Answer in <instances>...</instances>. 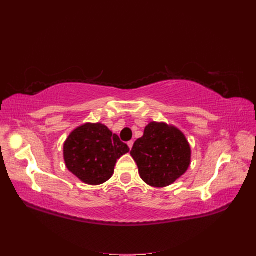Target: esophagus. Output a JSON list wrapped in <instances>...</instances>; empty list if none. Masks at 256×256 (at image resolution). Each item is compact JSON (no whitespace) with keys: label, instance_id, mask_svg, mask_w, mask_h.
I'll return each mask as SVG.
<instances>
[{"label":"esophagus","instance_id":"obj_1","mask_svg":"<svg viewBox=\"0 0 256 256\" xmlns=\"http://www.w3.org/2000/svg\"><path fill=\"white\" fill-rule=\"evenodd\" d=\"M127 144H128V146H129V148L131 150V148H132V146H134V141H129Z\"/></svg>","mask_w":256,"mask_h":256}]
</instances>
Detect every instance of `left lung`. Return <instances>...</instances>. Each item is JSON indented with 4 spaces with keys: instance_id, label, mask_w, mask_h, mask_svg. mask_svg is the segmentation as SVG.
I'll return each mask as SVG.
<instances>
[{
    "instance_id": "8db88e82",
    "label": "left lung",
    "mask_w": 256,
    "mask_h": 256,
    "mask_svg": "<svg viewBox=\"0 0 256 256\" xmlns=\"http://www.w3.org/2000/svg\"><path fill=\"white\" fill-rule=\"evenodd\" d=\"M191 146L180 129L166 122H150L130 154L144 182L164 188L180 178L191 164Z\"/></svg>"
}]
</instances>
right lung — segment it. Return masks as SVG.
<instances>
[{"instance_id":"add662e5","label":"right lung","mask_w":256,"mask_h":256,"mask_svg":"<svg viewBox=\"0 0 256 256\" xmlns=\"http://www.w3.org/2000/svg\"><path fill=\"white\" fill-rule=\"evenodd\" d=\"M129 150L104 124L85 122L67 136L63 157L69 172L84 184L97 186L110 180L116 161Z\"/></svg>"}]
</instances>
